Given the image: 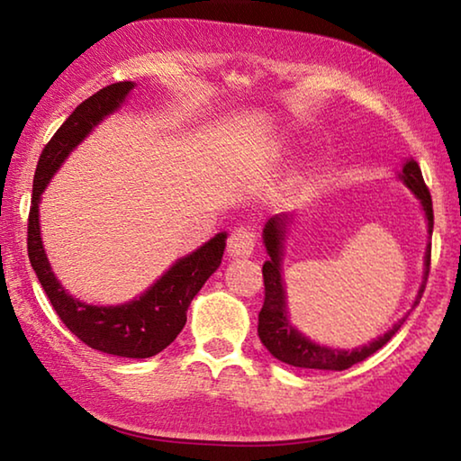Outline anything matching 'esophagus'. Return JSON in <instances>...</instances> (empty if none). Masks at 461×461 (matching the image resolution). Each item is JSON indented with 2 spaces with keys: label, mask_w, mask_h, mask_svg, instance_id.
Returning <instances> with one entry per match:
<instances>
[{
  "label": "esophagus",
  "mask_w": 461,
  "mask_h": 461,
  "mask_svg": "<svg viewBox=\"0 0 461 461\" xmlns=\"http://www.w3.org/2000/svg\"><path fill=\"white\" fill-rule=\"evenodd\" d=\"M256 248V236L249 228H238L228 238V256L231 258H249Z\"/></svg>",
  "instance_id": "1"
}]
</instances>
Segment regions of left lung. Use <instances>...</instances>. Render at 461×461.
<instances>
[{
  "mask_svg": "<svg viewBox=\"0 0 461 461\" xmlns=\"http://www.w3.org/2000/svg\"><path fill=\"white\" fill-rule=\"evenodd\" d=\"M396 178L411 189V193L419 199L420 207H423L425 221H427V233L431 238L433 233V203L431 194H429L423 175H420L419 165L412 158L402 162V168L396 173ZM299 213H278L270 217L262 230L264 248H267L268 260L262 267L264 276V305L258 315V335L264 348L276 357V360L285 362L294 368H313V370H346L349 366L366 360L374 352L384 346V343L393 338V335L401 330L404 319L409 317L412 309L419 305L420 296H423L427 276H429V264H431V241H427L425 256H423V283H420L415 301L409 309V313L399 319L386 333L380 338L372 339L364 346H357L354 349L343 348H330L323 343H317L305 333L296 330L291 323V315H288V303H286V286L283 278V260H285V248L288 233L294 225V220Z\"/></svg>",
  "mask_w": 461,
  "mask_h": 461,
  "instance_id": "left-lung-1",
  "label": "left lung"
}]
</instances>
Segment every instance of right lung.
<instances>
[{"label": "right lung", "instance_id": "add662e5", "mask_svg": "<svg viewBox=\"0 0 461 461\" xmlns=\"http://www.w3.org/2000/svg\"><path fill=\"white\" fill-rule=\"evenodd\" d=\"M134 87L136 83L123 81L99 89L68 115L46 144L34 175L32 207L28 217V258L60 321L77 338L97 352L140 360L162 352L181 333L194 294L220 268L228 233H215L191 254L175 260L173 267L142 294L118 305H91L68 293L54 275L41 233V201L50 178L101 122L126 104Z\"/></svg>", "mask_w": 461, "mask_h": 461}]
</instances>
